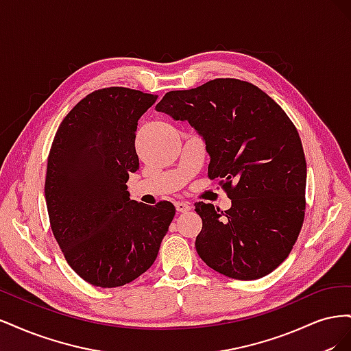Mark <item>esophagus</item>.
I'll return each mask as SVG.
<instances>
[{
	"label": "esophagus",
	"instance_id": "obj_1",
	"mask_svg": "<svg viewBox=\"0 0 351 351\" xmlns=\"http://www.w3.org/2000/svg\"><path fill=\"white\" fill-rule=\"evenodd\" d=\"M190 204L189 202H184V200H182V202H176V209L178 210V212H187V210H190Z\"/></svg>",
	"mask_w": 351,
	"mask_h": 351
}]
</instances>
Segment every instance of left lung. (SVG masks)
<instances>
[{"label":"left lung","mask_w":351,"mask_h":351,"mask_svg":"<svg viewBox=\"0 0 351 351\" xmlns=\"http://www.w3.org/2000/svg\"><path fill=\"white\" fill-rule=\"evenodd\" d=\"M156 111L187 120L210 155L208 177L231 199L221 210L196 202V250L209 268L258 280L289 256L306 210V158L299 132L267 93L239 79L171 90Z\"/></svg>","instance_id":"left-lung-1"}]
</instances>
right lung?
I'll return each instance as SVG.
<instances>
[{
    "label": "right lung",
    "instance_id": "add662e5",
    "mask_svg": "<svg viewBox=\"0 0 351 351\" xmlns=\"http://www.w3.org/2000/svg\"><path fill=\"white\" fill-rule=\"evenodd\" d=\"M156 98L120 86L95 90L66 115L51 145L45 199L52 234L71 269L102 289L149 269L176 215L168 200H130L125 186L139 169L137 120Z\"/></svg>",
    "mask_w": 351,
    "mask_h": 351
}]
</instances>
